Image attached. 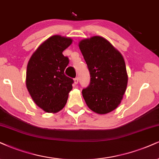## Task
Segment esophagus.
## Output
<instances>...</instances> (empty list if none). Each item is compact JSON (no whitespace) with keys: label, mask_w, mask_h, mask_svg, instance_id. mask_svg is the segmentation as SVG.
<instances>
[{"label":"esophagus","mask_w":159,"mask_h":159,"mask_svg":"<svg viewBox=\"0 0 159 159\" xmlns=\"http://www.w3.org/2000/svg\"><path fill=\"white\" fill-rule=\"evenodd\" d=\"M78 81H79V79H78L77 77L76 78H75V79L74 80V84H75V85H77V83H78Z\"/></svg>","instance_id":"esophagus-1"}]
</instances>
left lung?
I'll return each instance as SVG.
<instances>
[{"instance_id": "left-lung-1", "label": "left lung", "mask_w": 159, "mask_h": 159, "mask_svg": "<svg viewBox=\"0 0 159 159\" xmlns=\"http://www.w3.org/2000/svg\"><path fill=\"white\" fill-rule=\"evenodd\" d=\"M91 74V83L82 91L86 105L98 114H105L120 105L127 85L123 56L108 40L100 36L79 43Z\"/></svg>"}]
</instances>
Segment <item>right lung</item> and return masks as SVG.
<instances>
[{"label": "right lung", "instance_id": "add662e5", "mask_svg": "<svg viewBox=\"0 0 159 159\" xmlns=\"http://www.w3.org/2000/svg\"><path fill=\"white\" fill-rule=\"evenodd\" d=\"M71 38L53 35L41 43L29 59L25 85L39 107L46 113H57L67 102L74 80L65 75L69 60L62 52Z\"/></svg>", "mask_w": 159, "mask_h": 159}]
</instances>
